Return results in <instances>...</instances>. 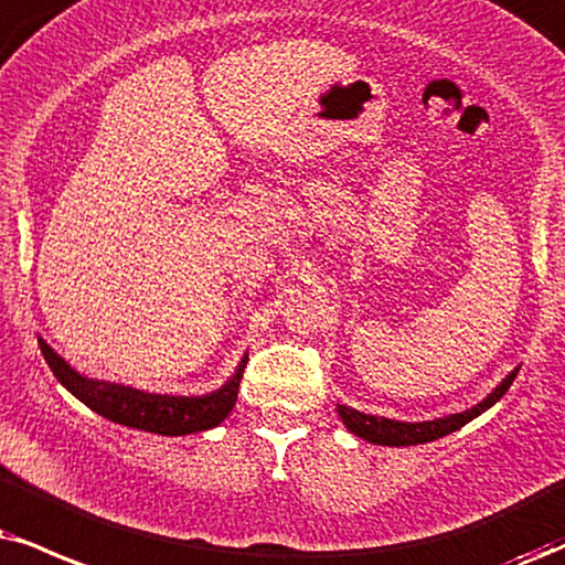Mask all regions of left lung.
Segmentation results:
<instances>
[{
    "label": "left lung",
    "mask_w": 565,
    "mask_h": 565,
    "mask_svg": "<svg viewBox=\"0 0 565 565\" xmlns=\"http://www.w3.org/2000/svg\"><path fill=\"white\" fill-rule=\"evenodd\" d=\"M519 369H513L508 377L500 382V385L492 390L490 395L477 406L461 411V414H448L440 416V419L431 422H398V419H387V416H374V414H364V411H356L351 406H343L338 403V414L343 419L345 429L353 431V435L361 437V440L374 443V445H390V448H401V445H424L431 440H440V437L450 435V431L461 429L463 424H469L471 419H477L479 414H484L487 408H492L495 403L503 398L508 393V387L513 385L516 380Z\"/></svg>",
    "instance_id": "1"
}]
</instances>
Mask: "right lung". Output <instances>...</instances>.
<instances>
[{
    "mask_svg": "<svg viewBox=\"0 0 565 565\" xmlns=\"http://www.w3.org/2000/svg\"><path fill=\"white\" fill-rule=\"evenodd\" d=\"M39 348L44 353L49 369L60 380L62 387H67L81 403H86L90 411L104 416V419L122 424L130 429H143L151 435L183 437L193 431H206L217 427L220 422L227 419L238 401V385L246 369L248 353L241 359L238 369L225 385L206 395H157L136 390L130 385L107 380H90L75 372L65 359L46 345L44 338H39Z\"/></svg>",
    "mask_w": 565,
    "mask_h": 565,
    "instance_id": "right-lung-1",
    "label": "right lung"
}]
</instances>
